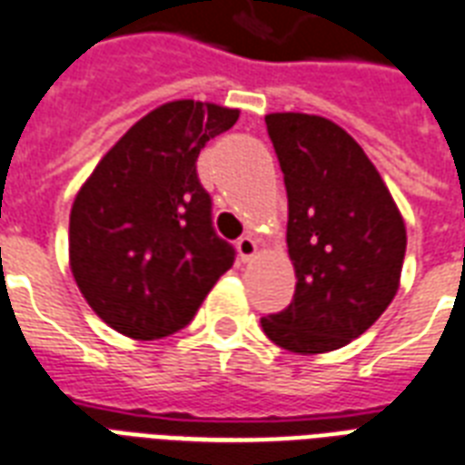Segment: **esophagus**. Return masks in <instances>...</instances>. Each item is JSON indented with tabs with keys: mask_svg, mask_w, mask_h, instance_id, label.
Here are the masks:
<instances>
[{
	"mask_svg": "<svg viewBox=\"0 0 465 465\" xmlns=\"http://www.w3.org/2000/svg\"><path fill=\"white\" fill-rule=\"evenodd\" d=\"M237 254H240V259L242 262H250V259H254V254H257V242H254V237L244 235L237 240Z\"/></svg>",
	"mask_w": 465,
	"mask_h": 465,
	"instance_id": "obj_1",
	"label": "esophagus"
}]
</instances>
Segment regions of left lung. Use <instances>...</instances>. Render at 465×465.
I'll list each match as a JSON object with an SVG mask.
<instances>
[{
    "instance_id": "left-lung-1",
    "label": "left lung",
    "mask_w": 465,
    "mask_h": 465,
    "mask_svg": "<svg viewBox=\"0 0 465 465\" xmlns=\"http://www.w3.org/2000/svg\"><path fill=\"white\" fill-rule=\"evenodd\" d=\"M289 196L286 242L296 269L289 308L262 318L273 344L296 354L332 351L369 330L395 298L405 223L361 145L308 114H269Z\"/></svg>"
}]
</instances>
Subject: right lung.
Instances as JSON below:
<instances>
[{
    "instance_id": "1",
    "label": "right lung",
    "mask_w": 465,
    "mask_h": 465,
    "mask_svg": "<svg viewBox=\"0 0 465 465\" xmlns=\"http://www.w3.org/2000/svg\"><path fill=\"white\" fill-rule=\"evenodd\" d=\"M240 111L169 102L140 118L79 189L70 213V266L92 311L133 340L192 322L235 262L215 235L196 160Z\"/></svg>"
}]
</instances>
